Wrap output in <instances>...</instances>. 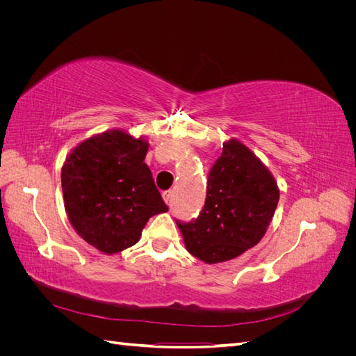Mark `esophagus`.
Segmentation results:
<instances>
[{
  "label": "esophagus",
  "instance_id": "esophagus-1",
  "mask_svg": "<svg viewBox=\"0 0 356 356\" xmlns=\"http://www.w3.org/2000/svg\"><path fill=\"white\" fill-rule=\"evenodd\" d=\"M161 196H163V200H165L168 204H170V202H172V190L165 191L163 195H161Z\"/></svg>",
  "mask_w": 356,
  "mask_h": 356
}]
</instances>
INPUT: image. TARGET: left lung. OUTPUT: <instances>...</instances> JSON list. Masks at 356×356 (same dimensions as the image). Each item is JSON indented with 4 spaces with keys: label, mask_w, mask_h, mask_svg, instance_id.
<instances>
[{
    "label": "left lung",
    "mask_w": 356,
    "mask_h": 356,
    "mask_svg": "<svg viewBox=\"0 0 356 356\" xmlns=\"http://www.w3.org/2000/svg\"><path fill=\"white\" fill-rule=\"evenodd\" d=\"M279 200L267 168L243 144L222 145L207 181V199L191 221L177 220L187 251L204 263L239 257L261 241Z\"/></svg>",
    "instance_id": "obj_1"
}]
</instances>
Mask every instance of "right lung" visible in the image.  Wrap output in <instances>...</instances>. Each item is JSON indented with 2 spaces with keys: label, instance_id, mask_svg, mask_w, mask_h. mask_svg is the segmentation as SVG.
Here are the masks:
<instances>
[{
  "label": "right lung",
  "instance_id": "1",
  "mask_svg": "<svg viewBox=\"0 0 356 356\" xmlns=\"http://www.w3.org/2000/svg\"><path fill=\"white\" fill-rule=\"evenodd\" d=\"M147 149L144 139L113 131L74 148L62 168L72 227L105 254L135 245L148 218L168 211L144 163Z\"/></svg>",
  "mask_w": 356,
  "mask_h": 356
}]
</instances>
